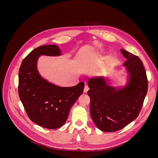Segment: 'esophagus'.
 Returning <instances> with one entry per match:
<instances>
[{
    "label": "esophagus",
    "mask_w": 158,
    "mask_h": 158,
    "mask_svg": "<svg viewBox=\"0 0 158 158\" xmlns=\"http://www.w3.org/2000/svg\"><path fill=\"white\" fill-rule=\"evenodd\" d=\"M88 89H89L88 85H85L84 88V92L85 93H86V92H88Z\"/></svg>",
    "instance_id": "34e87169"
}]
</instances>
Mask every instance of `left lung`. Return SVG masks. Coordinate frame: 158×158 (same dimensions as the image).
I'll return each instance as SVG.
<instances>
[{
	"instance_id": "obj_1",
	"label": "left lung",
	"mask_w": 158,
	"mask_h": 158,
	"mask_svg": "<svg viewBox=\"0 0 158 158\" xmlns=\"http://www.w3.org/2000/svg\"><path fill=\"white\" fill-rule=\"evenodd\" d=\"M127 59L123 64L128 80L123 88L109 85L103 77L88 80L90 114L96 127L104 132L121 130L139 115L148 91L145 69L139 57L121 49Z\"/></svg>"
}]
</instances>
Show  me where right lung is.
<instances>
[{"label":"right lung","mask_w":158,"mask_h":158,"mask_svg":"<svg viewBox=\"0 0 158 158\" xmlns=\"http://www.w3.org/2000/svg\"><path fill=\"white\" fill-rule=\"evenodd\" d=\"M55 45L40 46L22 60L18 75V94L28 117L37 125L49 129L63 126L70 110L82 94L84 83L72 87H60L43 78L37 70L41 55L59 56Z\"/></svg>","instance_id":"obj_1"}]
</instances>
